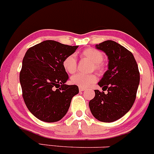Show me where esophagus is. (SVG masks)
Here are the masks:
<instances>
[{"instance_id":"esophagus-1","label":"esophagus","mask_w":154,"mask_h":154,"mask_svg":"<svg viewBox=\"0 0 154 154\" xmlns=\"http://www.w3.org/2000/svg\"><path fill=\"white\" fill-rule=\"evenodd\" d=\"M84 90H85V89H84V88L79 87V91H84Z\"/></svg>"}]
</instances>
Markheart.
I'll list each match as a JSON object with an SVG mask.
<instances>
[{
	"label": "heart",
	"instance_id": "1",
	"mask_svg": "<svg viewBox=\"0 0 154 154\" xmlns=\"http://www.w3.org/2000/svg\"><path fill=\"white\" fill-rule=\"evenodd\" d=\"M83 57L89 60L94 65V69L101 70L103 69L101 63H103L104 56L101 51L94 49H88L84 50L82 52ZM63 66L65 70L68 73H74L76 70L77 60L75 54H70L66 57L63 60ZM97 81V77L94 74L90 75H83L77 73L70 78V82L73 85H76L79 87L86 88Z\"/></svg>",
	"mask_w": 154,
	"mask_h": 154
}]
</instances>
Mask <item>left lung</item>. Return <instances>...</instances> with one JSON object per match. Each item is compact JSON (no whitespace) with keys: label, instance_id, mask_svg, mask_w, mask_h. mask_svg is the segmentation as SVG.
Returning a JSON list of instances; mask_svg holds the SVG:
<instances>
[{"label":"left lung","instance_id":"1","mask_svg":"<svg viewBox=\"0 0 154 154\" xmlns=\"http://www.w3.org/2000/svg\"><path fill=\"white\" fill-rule=\"evenodd\" d=\"M108 59V69L98 85L104 91L94 90L95 96L89 103L97 120L113 122L124 116L132 107L140 83V72L134 56L129 50L113 41L97 44Z\"/></svg>","mask_w":154,"mask_h":154}]
</instances>
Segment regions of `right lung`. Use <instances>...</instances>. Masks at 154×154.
<instances>
[{
    "label": "right lung",
    "instance_id": "obj_1",
    "mask_svg": "<svg viewBox=\"0 0 154 154\" xmlns=\"http://www.w3.org/2000/svg\"><path fill=\"white\" fill-rule=\"evenodd\" d=\"M77 48L47 40L26 51L20 74L22 97L30 113L41 121L63 119L79 92L78 86L65 84L68 75L63 66L65 58Z\"/></svg>",
    "mask_w": 154,
    "mask_h": 154
}]
</instances>
